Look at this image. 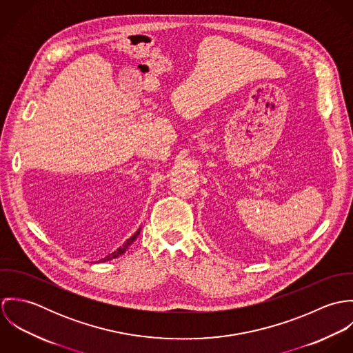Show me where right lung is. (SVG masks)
Returning a JSON list of instances; mask_svg holds the SVG:
<instances>
[{"label":"right lung","mask_w":353,"mask_h":353,"mask_svg":"<svg viewBox=\"0 0 353 353\" xmlns=\"http://www.w3.org/2000/svg\"><path fill=\"white\" fill-rule=\"evenodd\" d=\"M140 231H141V230H137V232H136L133 236H130V238L123 243V246H121V248L117 249L115 252L108 254L107 256H104V258L101 259V262H105V261H110V259H112V258H117L118 255H121V254H123V252H126V249H128V248L136 241V238L140 235Z\"/></svg>","instance_id":"add662e5"}]
</instances>
